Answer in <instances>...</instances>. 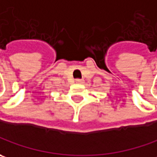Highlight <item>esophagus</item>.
Instances as JSON below:
<instances>
[{
	"label": "esophagus",
	"instance_id": "obj_1",
	"mask_svg": "<svg viewBox=\"0 0 157 157\" xmlns=\"http://www.w3.org/2000/svg\"><path fill=\"white\" fill-rule=\"evenodd\" d=\"M75 82H76L77 83H82V81L81 79H76V80H75Z\"/></svg>",
	"mask_w": 157,
	"mask_h": 157
}]
</instances>
